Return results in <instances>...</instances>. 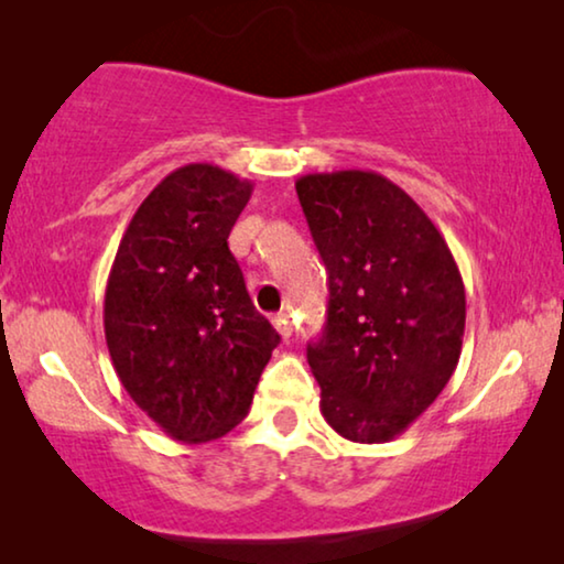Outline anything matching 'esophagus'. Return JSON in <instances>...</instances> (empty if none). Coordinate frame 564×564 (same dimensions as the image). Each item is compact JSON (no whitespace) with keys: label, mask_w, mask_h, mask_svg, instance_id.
<instances>
[{"label":"esophagus","mask_w":564,"mask_h":564,"mask_svg":"<svg viewBox=\"0 0 564 564\" xmlns=\"http://www.w3.org/2000/svg\"><path fill=\"white\" fill-rule=\"evenodd\" d=\"M272 323H274V328L280 330V336L282 338H290V334H292V323H290V313H276L274 318H272Z\"/></svg>","instance_id":"34e87169"}]
</instances>
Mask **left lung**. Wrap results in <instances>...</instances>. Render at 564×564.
I'll list each match as a JSON object with an SVG mask.
<instances>
[{"mask_svg": "<svg viewBox=\"0 0 564 564\" xmlns=\"http://www.w3.org/2000/svg\"><path fill=\"white\" fill-rule=\"evenodd\" d=\"M300 205L328 269L326 330L307 344L321 413L349 442L403 434L457 369L465 284L444 236L388 176L305 174Z\"/></svg>", "mask_w": 564, "mask_h": 564, "instance_id": "left-lung-1", "label": "left lung"}]
</instances>
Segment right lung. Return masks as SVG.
<instances>
[{
  "label": "right lung",
  "instance_id": "obj_1",
  "mask_svg": "<svg viewBox=\"0 0 564 564\" xmlns=\"http://www.w3.org/2000/svg\"><path fill=\"white\" fill-rule=\"evenodd\" d=\"M251 192L220 166L174 169L128 223L107 276L115 372L174 442L205 444L238 426L280 344L228 249Z\"/></svg>",
  "mask_w": 564,
  "mask_h": 564
}]
</instances>
